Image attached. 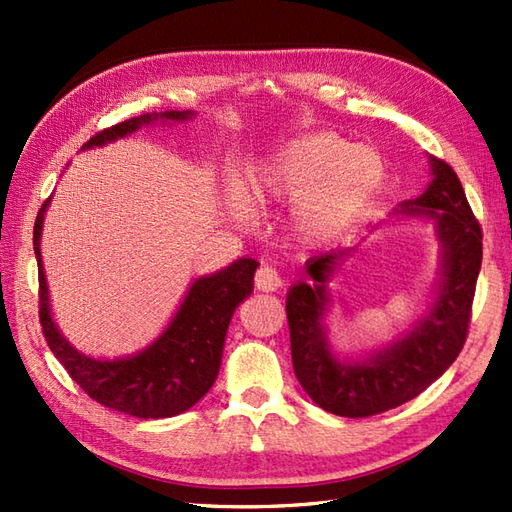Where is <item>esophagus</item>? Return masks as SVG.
Wrapping results in <instances>:
<instances>
[{
	"instance_id": "obj_1",
	"label": "esophagus",
	"mask_w": 512,
	"mask_h": 512,
	"mask_svg": "<svg viewBox=\"0 0 512 512\" xmlns=\"http://www.w3.org/2000/svg\"><path fill=\"white\" fill-rule=\"evenodd\" d=\"M281 286V277L273 266L264 264L262 268L255 273V288L262 292H275Z\"/></svg>"
}]
</instances>
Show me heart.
I'll list each match as a JSON object with an SVG mask.
<instances>
[{
    "label": "heart",
    "instance_id": "b5f03b06",
    "mask_svg": "<svg viewBox=\"0 0 512 512\" xmlns=\"http://www.w3.org/2000/svg\"><path fill=\"white\" fill-rule=\"evenodd\" d=\"M385 180L378 151L334 132L290 140L250 169L248 191L259 204L292 202L301 242L319 246L345 235L372 206ZM237 217H246L237 206Z\"/></svg>",
    "mask_w": 512,
    "mask_h": 512
}]
</instances>
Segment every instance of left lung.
Listing matches in <instances>:
<instances>
[{"instance_id": "obj_1", "label": "left lung", "mask_w": 512, "mask_h": 512, "mask_svg": "<svg viewBox=\"0 0 512 512\" xmlns=\"http://www.w3.org/2000/svg\"><path fill=\"white\" fill-rule=\"evenodd\" d=\"M429 165V187L391 211V217L429 220L442 248L436 295L409 330L361 358H339L332 352L325 328L332 306L328 281L350 248L308 259V277L288 290L292 367L306 394L334 416L367 418L405 405L447 372L462 352L482 268V228L455 171L433 156Z\"/></svg>"}]
</instances>
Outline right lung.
Wrapping results in <instances>:
<instances>
[{
  "mask_svg": "<svg viewBox=\"0 0 512 512\" xmlns=\"http://www.w3.org/2000/svg\"><path fill=\"white\" fill-rule=\"evenodd\" d=\"M193 116L191 110H171L129 118L92 136L81 149L105 147L158 121L182 123ZM48 206L50 198L39 209L32 246L39 266V321L52 354L85 394L114 411L156 420L191 409L215 383L228 323L239 303L253 292V277L259 264L242 257L213 275L198 277L154 343L138 354L114 361L94 358L76 350L52 319L48 281L41 262V231Z\"/></svg>",
  "mask_w": 512,
  "mask_h": 512,
  "instance_id": "add662e5",
  "label": "right lung"
}]
</instances>
